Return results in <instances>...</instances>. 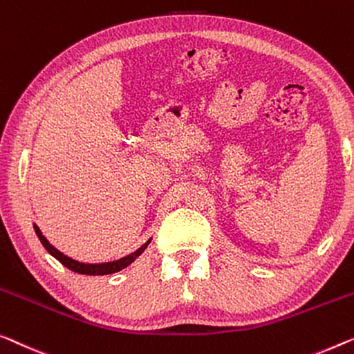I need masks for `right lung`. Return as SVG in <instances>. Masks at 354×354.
Instances as JSON below:
<instances>
[{
  "label": "right lung",
  "instance_id": "1",
  "mask_svg": "<svg viewBox=\"0 0 354 354\" xmlns=\"http://www.w3.org/2000/svg\"><path fill=\"white\" fill-rule=\"evenodd\" d=\"M33 227H35L36 235H38V239H39V241L42 243V246H44L46 250H47V252H49L50 256H54L57 261L62 262L66 268H70V270L76 272V273H81V275H109V273L120 272V270H122V268L129 267L130 263L133 262L136 257H138L141 252L146 250L147 245H149L151 240H152V239H149L143 246H140L135 252H131V254L125 256V257H120V259H118V261L102 262V263H88V262H79L76 259H71V257H68L66 254H63V252H60L59 250H57L55 246H52L49 243V240H47L44 235H42V232L39 230L38 225L33 224Z\"/></svg>",
  "mask_w": 354,
  "mask_h": 354
}]
</instances>
